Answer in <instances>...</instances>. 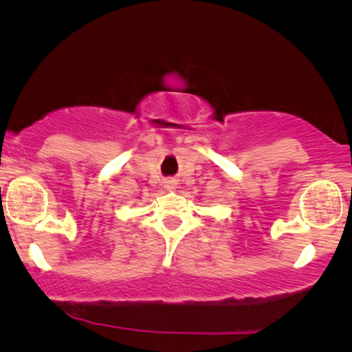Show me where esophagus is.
<instances>
[{
  "label": "esophagus",
  "mask_w": 352,
  "mask_h": 352,
  "mask_svg": "<svg viewBox=\"0 0 352 352\" xmlns=\"http://www.w3.org/2000/svg\"><path fill=\"white\" fill-rule=\"evenodd\" d=\"M163 186H165V189H168V190H175L177 187V182L175 179H166L165 182H163Z\"/></svg>",
  "instance_id": "obj_1"
}]
</instances>
